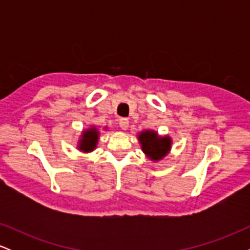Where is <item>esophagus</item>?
<instances>
[{
	"label": "esophagus",
	"instance_id": "34e87169",
	"mask_svg": "<svg viewBox=\"0 0 250 250\" xmlns=\"http://www.w3.org/2000/svg\"><path fill=\"white\" fill-rule=\"evenodd\" d=\"M119 125H120V127L123 129V130H125L129 125V120L125 119V117H122V119H120Z\"/></svg>",
	"mask_w": 250,
	"mask_h": 250
}]
</instances>
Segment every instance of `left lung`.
<instances>
[{"label": "left lung", "mask_w": 250, "mask_h": 250, "mask_svg": "<svg viewBox=\"0 0 250 250\" xmlns=\"http://www.w3.org/2000/svg\"><path fill=\"white\" fill-rule=\"evenodd\" d=\"M142 151L151 161H160L171 149V139L160 136L155 130H143L137 135Z\"/></svg>", "instance_id": "obj_1"}]
</instances>
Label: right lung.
<instances>
[{
  "label": "right lung",
  "instance_id": "right-lung-1",
  "mask_svg": "<svg viewBox=\"0 0 250 250\" xmlns=\"http://www.w3.org/2000/svg\"><path fill=\"white\" fill-rule=\"evenodd\" d=\"M100 139V131L95 125H91L90 128L84 129L81 134V139L79 140L77 148L83 153H90L95 150L97 147V142Z\"/></svg>",
  "mask_w": 250,
  "mask_h": 250
}]
</instances>
